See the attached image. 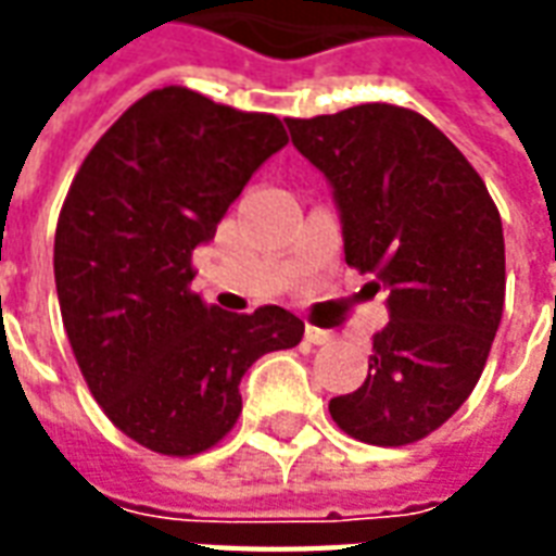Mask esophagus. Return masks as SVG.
<instances>
[{
    "mask_svg": "<svg viewBox=\"0 0 556 556\" xmlns=\"http://www.w3.org/2000/svg\"><path fill=\"white\" fill-rule=\"evenodd\" d=\"M303 337H306V342H313V345H327V342H333V333H330V330H325V327H313V325H306Z\"/></svg>",
    "mask_w": 556,
    "mask_h": 556,
    "instance_id": "1",
    "label": "esophagus"
}]
</instances>
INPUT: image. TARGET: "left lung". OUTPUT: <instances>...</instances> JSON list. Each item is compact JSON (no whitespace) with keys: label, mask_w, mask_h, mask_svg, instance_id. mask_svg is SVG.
Returning a JSON list of instances; mask_svg holds the SVG:
<instances>
[{"label":"left lung","mask_w":556,"mask_h":556,"mask_svg":"<svg viewBox=\"0 0 556 556\" xmlns=\"http://www.w3.org/2000/svg\"><path fill=\"white\" fill-rule=\"evenodd\" d=\"M286 125L330 184L345 262L387 291L369 375L330 399V417L375 446L419 441L465 405L489 361L506 294L501 214L465 154L419 113L363 103Z\"/></svg>","instance_id":"left-lung-1"}]
</instances>
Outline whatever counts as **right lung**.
Masks as SVG:
<instances>
[{
	"instance_id": "obj_1",
	"label": "right lung",
	"mask_w": 556,
	"mask_h": 556,
	"mask_svg": "<svg viewBox=\"0 0 556 556\" xmlns=\"http://www.w3.org/2000/svg\"><path fill=\"white\" fill-rule=\"evenodd\" d=\"M286 142L277 115L169 86L98 139L67 190L53 250L67 339L103 414L154 453L214 446L243 372L301 342L282 306L238 315L190 291L193 250Z\"/></svg>"
}]
</instances>
